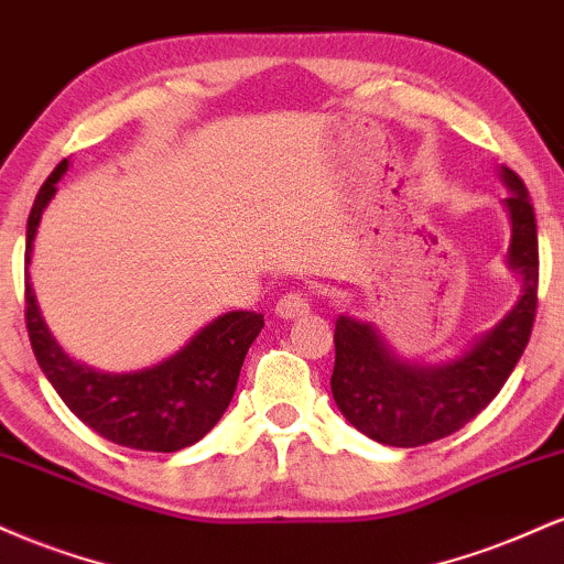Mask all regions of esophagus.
Returning a JSON list of instances; mask_svg holds the SVG:
<instances>
[{
	"label": "esophagus",
	"instance_id": "1",
	"mask_svg": "<svg viewBox=\"0 0 564 564\" xmlns=\"http://www.w3.org/2000/svg\"><path fill=\"white\" fill-rule=\"evenodd\" d=\"M275 313L281 315V318H300V315L310 313L307 294H302V291H289V294H283L281 300H278Z\"/></svg>",
	"mask_w": 564,
	"mask_h": 564
}]
</instances>
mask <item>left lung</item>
<instances>
[{
	"mask_svg": "<svg viewBox=\"0 0 564 564\" xmlns=\"http://www.w3.org/2000/svg\"><path fill=\"white\" fill-rule=\"evenodd\" d=\"M511 196L509 264L522 275L514 307L462 358L419 366L394 358L371 323L339 315L334 345L332 392L355 430L394 448H416L469 424L520 364L539 307V230L520 174L501 166Z\"/></svg>",
	"mask_w": 564,
	"mask_h": 564,
	"instance_id": "left-lung-1",
	"label": "left lung"
}]
</instances>
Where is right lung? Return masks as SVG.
Segmentation results:
<instances>
[{
  "label": "right lung",
  "instance_id": "right-lung-1",
  "mask_svg": "<svg viewBox=\"0 0 564 564\" xmlns=\"http://www.w3.org/2000/svg\"><path fill=\"white\" fill-rule=\"evenodd\" d=\"M68 159L39 187L25 228V328L39 368L70 411L97 435L134 451L174 453L198 443L219 422L236 392L238 373L264 315L251 310L219 315L159 366L132 373H100L63 352L42 318L29 262L42 212L55 196Z\"/></svg>",
  "mask_w": 564,
  "mask_h": 564
}]
</instances>
